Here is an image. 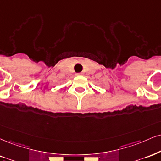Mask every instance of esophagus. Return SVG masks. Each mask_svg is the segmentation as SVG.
Segmentation results:
<instances>
[{"label":"esophagus","mask_w":161,"mask_h":161,"mask_svg":"<svg viewBox=\"0 0 161 161\" xmlns=\"http://www.w3.org/2000/svg\"><path fill=\"white\" fill-rule=\"evenodd\" d=\"M82 74H81V73H77V75H81Z\"/></svg>","instance_id":"34e87169"}]
</instances>
